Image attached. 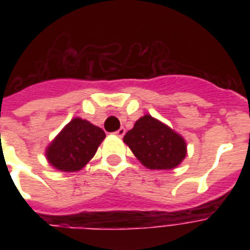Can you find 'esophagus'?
<instances>
[{
    "label": "esophagus",
    "instance_id": "esophagus-1",
    "mask_svg": "<svg viewBox=\"0 0 250 250\" xmlns=\"http://www.w3.org/2000/svg\"><path fill=\"white\" fill-rule=\"evenodd\" d=\"M114 133H115L118 137H123V136H125V129L123 128V127H121V128L118 129L117 132H114Z\"/></svg>",
    "mask_w": 250,
    "mask_h": 250
}]
</instances>
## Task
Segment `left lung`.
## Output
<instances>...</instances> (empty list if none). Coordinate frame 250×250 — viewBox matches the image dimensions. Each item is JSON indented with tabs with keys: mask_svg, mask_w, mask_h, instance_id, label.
<instances>
[{
	"mask_svg": "<svg viewBox=\"0 0 250 250\" xmlns=\"http://www.w3.org/2000/svg\"><path fill=\"white\" fill-rule=\"evenodd\" d=\"M123 141L137 160L150 170H172L187 156L186 140L148 114L136 121Z\"/></svg>",
	"mask_w": 250,
	"mask_h": 250,
	"instance_id": "obj_1",
	"label": "left lung"
}]
</instances>
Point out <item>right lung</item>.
Segmentation results:
<instances>
[{
	"instance_id": "obj_1",
	"label": "right lung",
	"mask_w": 250,
	"mask_h": 250,
	"mask_svg": "<svg viewBox=\"0 0 250 250\" xmlns=\"http://www.w3.org/2000/svg\"><path fill=\"white\" fill-rule=\"evenodd\" d=\"M105 137L100 127L82 118H74L46 148V160L63 172L79 171L93 158Z\"/></svg>"
}]
</instances>
